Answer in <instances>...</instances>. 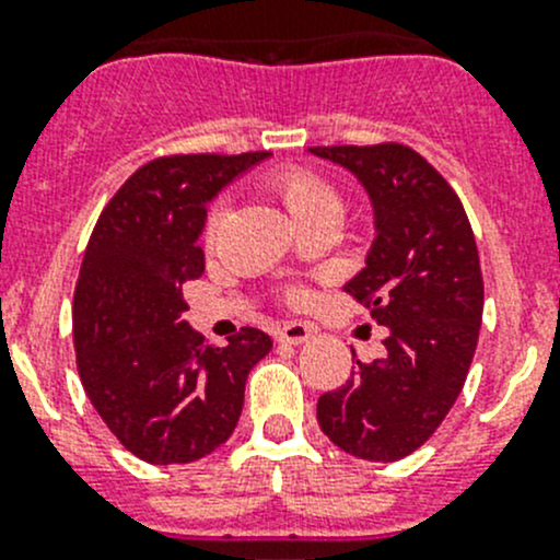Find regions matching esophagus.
Segmentation results:
<instances>
[{
    "instance_id": "1",
    "label": "esophagus",
    "mask_w": 560,
    "mask_h": 560,
    "mask_svg": "<svg viewBox=\"0 0 560 560\" xmlns=\"http://www.w3.org/2000/svg\"><path fill=\"white\" fill-rule=\"evenodd\" d=\"M276 338H279L281 343H303L312 338V327L303 325V322H287V325H281L279 330H276Z\"/></svg>"
}]
</instances>
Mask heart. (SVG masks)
Segmentation results:
<instances>
[{"label":"heart","mask_w":560,"mask_h":560,"mask_svg":"<svg viewBox=\"0 0 560 560\" xmlns=\"http://www.w3.org/2000/svg\"><path fill=\"white\" fill-rule=\"evenodd\" d=\"M268 186L281 197V202L287 206L290 217L295 219L298 224L306 222V219L319 217V213H338L341 208V200H338V191L322 178L319 173H314L312 167L301 165H284L276 167V171L268 173ZM224 206L219 202L211 211L206 224V235L213 238L222 224Z\"/></svg>","instance_id":"1"}]
</instances>
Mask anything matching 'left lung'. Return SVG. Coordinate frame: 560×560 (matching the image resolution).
<instances>
[{"label":"left lung","instance_id":"1","mask_svg":"<svg viewBox=\"0 0 560 560\" xmlns=\"http://www.w3.org/2000/svg\"><path fill=\"white\" fill-rule=\"evenodd\" d=\"M308 154L341 165L369 195L376 238L343 290L389 330L385 354L358 360L347 385L322 395L316 420L343 453L400 460L442 425L477 349L485 287L471 224L453 186L409 145Z\"/></svg>","mask_w":560,"mask_h":560}]
</instances>
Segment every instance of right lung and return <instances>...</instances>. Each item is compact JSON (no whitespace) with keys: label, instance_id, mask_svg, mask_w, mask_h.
<instances>
[{"label":"right lung","instance_id":"right-lung-1","mask_svg":"<svg viewBox=\"0 0 560 560\" xmlns=\"http://www.w3.org/2000/svg\"><path fill=\"white\" fill-rule=\"evenodd\" d=\"M268 156L149 162L124 180L89 238L72 303L78 374L140 460L173 466L222 447L238 425L248 371L273 347L257 327L211 347L184 319V284L206 270L208 202Z\"/></svg>","mask_w":560,"mask_h":560}]
</instances>
